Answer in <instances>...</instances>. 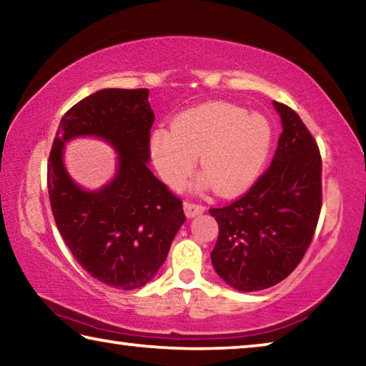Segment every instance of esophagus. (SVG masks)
Instances as JSON below:
<instances>
[{
  "mask_svg": "<svg viewBox=\"0 0 366 366\" xmlns=\"http://www.w3.org/2000/svg\"><path fill=\"white\" fill-rule=\"evenodd\" d=\"M203 212H205V207L195 205V203H189V202L184 203V213L187 218H195V216L202 214Z\"/></svg>",
  "mask_w": 366,
  "mask_h": 366,
  "instance_id": "1",
  "label": "esophagus"
}]
</instances>
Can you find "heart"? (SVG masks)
<instances>
[{"mask_svg":"<svg viewBox=\"0 0 366 366\" xmlns=\"http://www.w3.org/2000/svg\"><path fill=\"white\" fill-rule=\"evenodd\" d=\"M272 147L268 117L249 113L227 102H208L182 111L172 129H154L148 154L161 181L179 189L194 168L203 172L200 187L235 197L250 189L262 174Z\"/></svg>","mask_w":366,"mask_h":366,"instance_id":"heart-1","label":"heart"}]
</instances>
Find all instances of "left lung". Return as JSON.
Here are the masks:
<instances>
[{"label": "left lung", "instance_id": "1", "mask_svg": "<svg viewBox=\"0 0 366 366\" xmlns=\"http://www.w3.org/2000/svg\"><path fill=\"white\" fill-rule=\"evenodd\" d=\"M282 134L269 169L247 194L212 208L219 235L212 263L227 286L255 292L292 272L312 242L321 209V157L295 111L272 102Z\"/></svg>", "mask_w": 366, "mask_h": 366}]
</instances>
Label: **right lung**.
<instances>
[{
  "mask_svg": "<svg viewBox=\"0 0 366 366\" xmlns=\"http://www.w3.org/2000/svg\"><path fill=\"white\" fill-rule=\"evenodd\" d=\"M153 121L148 89L98 90L64 114L48 159L61 237L90 276L122 290L153 280L185 221L182 202L148 169ZM79 137L100 138L117 153L115 174L102 188H82L65 168V145Z\"/></svg>",
  "mask_w": 366,
  "mask_h": 366,
  "instance_id": "add662e5",
  "label": "right lung"
}]
</instances>
